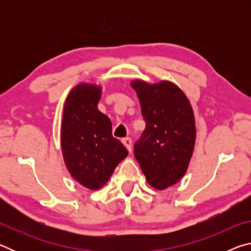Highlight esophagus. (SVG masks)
I'll return each mask as SVG.
<instances>
[{"label":"esophagus","mask_w":251,"mask_h":251,"mask_svg":"<svg viewBox=\"0 0 251 251\" xmlns=\"http://www.w3.org/2000/svg\"><path fill=\"white\" fill-rule=\"evenodd\" d=\"M123 144H124V146L127 148V151H131V139L129 137H126L123 139Z\"/></svg>","instance_id":"esophagus-1"}]
</instances>
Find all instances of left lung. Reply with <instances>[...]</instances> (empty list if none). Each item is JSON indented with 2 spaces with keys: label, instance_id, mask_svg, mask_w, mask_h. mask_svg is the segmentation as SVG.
<instances>
[{
  "label": "left lung",
  "instance_id": "8db88e82",
  "mask_svg": "<svg viewBox=\"0 0 251 251\" xmlns=\"http://www.w3.org/2000/svg\"><path fill=\"white\" fill-rule=\"evenodd\" d=\"M146 123L134 154L148 184L163 190L187 172L196 142V124L188 99L176 84L131 80Z\"/></svg>",
  "mask_w": 251,
  "mask_h": 251
}]
</instances>
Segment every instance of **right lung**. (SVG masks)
I'll return each instance as SVG.
<instances>
[{"instance_id": "obj_1", "label": "right lung", "mask_w": 251, "mask_h": 251, "mask_svg": "<svg viewBox=\"0 0 251 251\" xmlns=\"http://www.w3.org/2000/svg\"><path fill=\"white\" fill-rule=\"evenodd\" d=\"M100 96V86L76 85L65 100L61 126L67 171L73 179L91 190L103 187L128 155L125 146L113 137L112 122L97 108Z\"/></svg>"}]
</instances>
